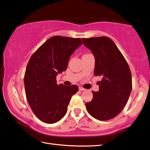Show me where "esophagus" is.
Instances as JSON below:
<instances>
[{
    "label": "esophagus",
    "mask_w": 150,
    "mask_h": 150,
    "mask_svg": "<svg viewBox=\"0 0 150 150\" xmlns=\"http://www.w3.org/2000/svg\"><path fill=\"white\" fill-rule=\"evenodd\" d=\"M79 91H85V89H84V88L82 87H79Z\"/></svg>",
    "instance_id": "1"
}]
</instances>
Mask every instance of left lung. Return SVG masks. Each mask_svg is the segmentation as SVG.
Masks as SVG:
<instances>
[{"instance_id": "1", "label": "left lung", "mask_w": 150, "mask_h": 150, "mask_svg": "<svg viewBox=\"0 0 150 150\" xmlns=\"http://www.w3.org/2000/svg\"><path fill=\"white\" fill-rule=\"evenodd\" d=\"M82 40L95 57V75L102 77L98 83L99 90L92 91L93 99L85 103L86 109L97 120H111L122 111L132 91L129 65L110 38H83Z\"/></svg>"}]
</instances>
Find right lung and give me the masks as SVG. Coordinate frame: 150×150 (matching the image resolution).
Instances as JSON below:
<instances>
[{
	"label": "right lung",
	"instance_id": "right-lung-1",
	"mask_svg": "<svg viewBox=\"0 0 150 150\" xmlns=\"http://www.w3.org/2000/svg\"><path fill=\"white\" fill-rule=\"evenodd\" d=\"M83 44L79 38L54 36L30 57L24 78L28 103L37 117L47 123L62 119L77 85L57 84L56 77L66 70L71 54Z\"/></svg>",
	"mask_w": 150,
	"mask_h": 150
}]
</instances>
